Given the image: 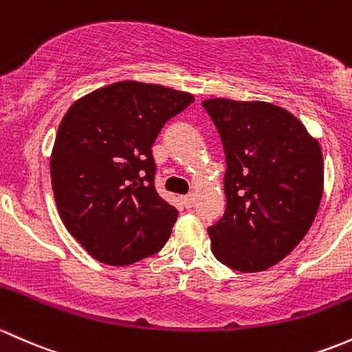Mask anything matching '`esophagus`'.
<instances>
[{"label":"esophagus","mask_w":352,"mask_h":352,"mask_svg":"<svg viewBox=\"0 0 352 352\" xmlns=\"http://www.w3.org/2000/svg\"><path fill=\"white\" fill-rule=\"evenodd\" d=\"M183 205L186 206V208H191V206L195 205V195L190 193L186 195V197H183Z\"/></svg>","instance_id":"esophagus-1"}]
</instances>
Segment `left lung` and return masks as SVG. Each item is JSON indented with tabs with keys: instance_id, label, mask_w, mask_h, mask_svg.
Here are the masks:
<instances>
[{
	"instance_id": "8db88e82",
	"label": "left lung",
	"mask_w": 352,
	"mask_h": 352,
	"mask_svg": "<svg viewBox=\"0 0 352 352\" xmlns=\"http://www.w3.org/2000/svg\"><path fill=\"white\" fill-rule=\"evenodd\" d=\"M220 133L227 208L208 227L212 252L241 273L285 259L314 223L324 191L317 139L285 108L266 101H201Z\"/></svg>"
}]
</instances>
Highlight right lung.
Listing matches in <instances>:
<instances>
[{"mask_svg":"<svg viewBox=\"0 0 352 352\" xmlns=\"http://www.w3.org/2000/svg\"><path fill=\"white\" fill-rule=\"evenodd\" d=\"M193 95L120 81L71 104L50 154L57 210L96 261L129 266L161 251L177 210L154 188L152 144Z\"/></svg>","mask_w":352,"mask_h":352,"instance_id":"obj_1","label":"right lung"}]
</instances>
